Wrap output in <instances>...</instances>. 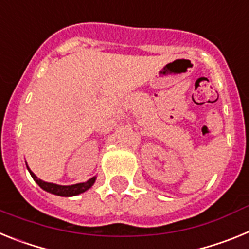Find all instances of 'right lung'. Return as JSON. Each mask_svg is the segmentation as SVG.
<instances>
[{
    "label": "right lung",
    "mask_w": 249,
    "mask_h": 249,
    "mask_svg": "<svg viewBox=\"0 0 249 249\" xmlns=\"http://www.w3.org/2000/svg\"><path fill=\"white\" fill-rule=\"evenodd\" d=\"M27 166V164H26ZM28 172L32 176V178L35 179L37 184H38L43 191L48 193H52V195L61 196V197H73V196L81 195V193L86 192L87 190H89L92 186L96 182V178L97 177H92L91 179H89L87 182H83V183H77V184H71V186H61V184L56 183H50V182H45L42 179H39L36 175H35L32 171L30 169V167L27 166Z\"/></svg>",
    "instance_id": "right-lung-1"
}]
</instances>
